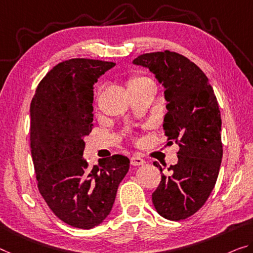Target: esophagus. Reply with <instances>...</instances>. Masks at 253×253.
Wrapping results in <instances>:
<instances>
[{"label": "esophagus", "mask_w": 253, "mask_h": 253, "mask_svg": "<svg viewBox=\"0 0 253 253\" xmlns=\"http://www.w3.org/2000/svg\"><path fill=\"white\" fill-rule=\"evenodd\" d=\"M130 162H131L132 166H140V165H143L146 163L145 159H142L139 156V155H133V156L130 158Z\"/></svg>", "instance_id": "34e87169"}]
</instances>
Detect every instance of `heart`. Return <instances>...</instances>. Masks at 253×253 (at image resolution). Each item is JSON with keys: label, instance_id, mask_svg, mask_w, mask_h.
<instances>
[{"label": "heart", "instance_id": "b5f03b06", "mask_svg": "<svg viewBox=\"0 0 253 253\" xmlns=\"http://www.w3.org/2000/svg\"><path fill=\"white\" fill-rule=\"evenodd\" d=\"M148 80H149L148 78H145V77H132L130 78L129 81H127V87L131 88V87L138 86V84H141Z\"/></svg>", "mask_w": 253, "mask_h": 253}]
</instances>
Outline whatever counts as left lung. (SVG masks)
<instances>
[{"label":"left lung","instance_id":"8db88e82","mask_svg":"<svg viewBox=\"0 0 253 253\" xmlns=\"http://www.w3.org/2000/svg\"><path fill=\"white\" fill-rule=\"evenodd\" d=\"M133 64L149 69L164 86L167 113L163 129L167 145L180 147L178 162L151 196L159 215L169 220L192 216L216 184L223 157L221 119L215 92L201 69L175 52L147 53ZM163 173L162 166L154 163Z\"/></svg>","mask_w":253,"mask_h":253}]
</instances>
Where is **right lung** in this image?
Listing matches in <instances>:
<instances>
[{
  "label": "right lung",
  "instance_id": "1",
  "mask_svg": "<svg viewBox=\"0 0 253 253\" xmlns=\"http://www.w3.org/2000/svg\"><path fill=\"white\" fill-rule=\"evenodd\" d=\"M113 62L72 59L56 64L38 84L30 104V148L38 190L65 224L89 230L111 212L130 167L122 155L84 159V138L92 130L94 84Z\"/></svg>",
  "mask_w": 253,
  "mask_h": 253
}]
</instances>
